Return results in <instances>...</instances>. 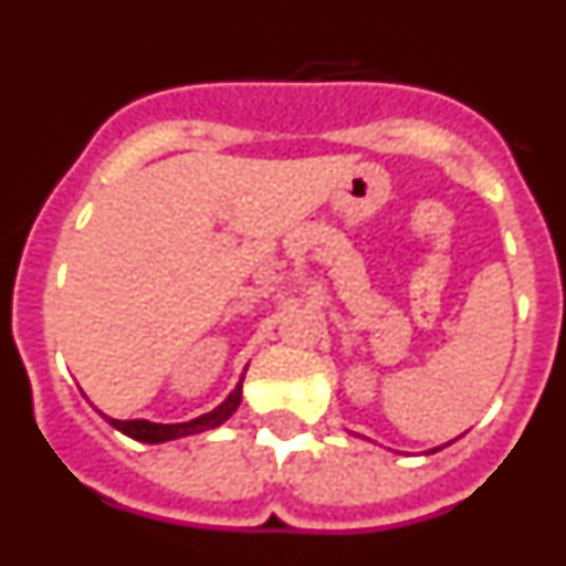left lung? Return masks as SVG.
Instances as JSON below:
<instances>
[{"label":"left lung","mask_w":566,"mask_h":566,"mask_svg":"<svg viewBox=\"0 0 566 566\" xmlns=\"http://www.w3.org/2000/svg\"><path fill=\"white\" fill-rule=\"evenodd\" d=\"M433 451H439V448H433Z\"/></svg>","instance_id":"8db88e82"}]
</instances>
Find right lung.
Returning <instances> with one entry per match:
<instances>
[{
  "label": "right lung",
  "mask_w": 566,
  "mask_h": 566,
  "mask_svg": "<svg viewBox=\"0 0 566 566\" xmlns=\"http://www.w3.org/2000/svg\"><path fill=\"white\" fill-rule=\"evenodd\" d=\"M243 374H247V368H243ZM240 391H243V377L238 379V385H234L232 391H229V397L223 399L218 408H212L209 413H201V417L189 419V422L161 424V422H147V419H113V417H104V419L113 424L115 431H122L124 437L135 439V442H147V444L172 442V439L212 431V428L227 422V419L240 408Z\"/></svg>",
  "instance_id": "add662e5"
}]
</instances>
